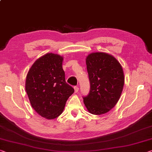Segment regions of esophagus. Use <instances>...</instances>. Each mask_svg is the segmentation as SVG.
Here are the masks:
<instances>
[{
    "label": "esophagus",
    "instance_id": "obj_1",
    "mask_svg": "<svg viewBox=\"0 0 152 152\" xmlns=\"http://www.w3.org/2000/svg\"><path fill=\"white\" fill-rule=\"evenodd\" d=\"M79 90V88L78 86H74V92L75 93H78Z\"/></svg>",
    "mask_w": 152,
    "mask_h": 152
}]
</instances>
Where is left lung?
I'll list each match as a JSON object with an SVG mask.
<instances>
[{"label":"left lung","mask_w":152,"mask_h":152,"mask_svg":"<svg viewBox=\"0 0 152 152\" xmlns=\"http://www.w3.org/2000/svg\"><path fill=\"white\" fill-rule=\"evenodd\" d=\"M86 64L90 81V92L83 97L89 113L105 114L118 102L123 90L124 76L119 61L112 55L103 52L89 54Z\"/></svg>","instance_id":"8db88e82"}]
</instances>
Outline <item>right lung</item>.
I'll list each match as a JSON object with an SVG mask.
<instances>
[{
  "mask_svg": "<svg viewBox=\"0 0 152 152\" xmlns=\"http://www.w3.org/2000/svg\"><path fill=\"white\" fill-rule=\"evenodd\" d=\"M64 57L49 53L35 61L28 72L26 91L33 109L48 120L61 114L74 88L66 83Z\"/></svg>",
  "mask_w": 152,
  "mask_h": 152,
  "instance_id": "right-lung-1",
  "label": "right lung"
}]
</instances>
